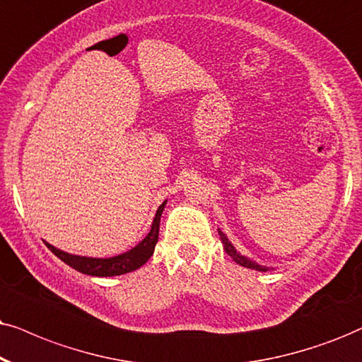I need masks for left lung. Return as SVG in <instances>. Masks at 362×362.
<instances>
[{
  "mask_svg": "<svg viewBox=\"0 0 362 362\" xmlns=\"http://www.w3.org/2000/svg\"><path fill=\"white\" fill-rule=\"evenodd\" d=\"M218 235H221V240H222V244H223V249H226V252H227L228 255H230L234 262L242 265V267L254 269V271H259V272H267V271H269V267H265V265H260V264H257V262H254V260L247 259L245 255H242V254L239 252V250L235 249L234 244H232V242L227 239V235L223 234L221 228H218Z\"/></svg>",
  "mask_w": 362,
  "mask_h": 362,
  "instance_id": "obj_1",
  "label": "left lung"
}]
</instances>
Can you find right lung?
Listing matches in <instances>:
<instances>
[{
	"label": "right lung",
	"instance_id": "obj_1",
	"mask_svg": "<svg viewBox=\"0 0 362 362\" xmlns=\"http://www.w3.org/2000/svg\"><path fill=\"white\" fill-rule=\"evenodd\" d=\"M165 205H167V200L160 205L157 214H155L152 228H150L147 237H145L141 242H139L135 247H132L128 252H123L120 255H113V257H107V259L85 257V255L63 252V250L57 249V247L48 244V242H45V244L48 245V249L52 250L58 259H62L63 262L70 265V267L75 269V271L86 274V276H95V277L122 276V274L136 271V269L141 267V265L152 257L155 245H157V240H158L160 217H162V212L163 209H165Z\"/></svg>",
	"mask_w": 362,
	"mask_h": 362
}]
</instances>
